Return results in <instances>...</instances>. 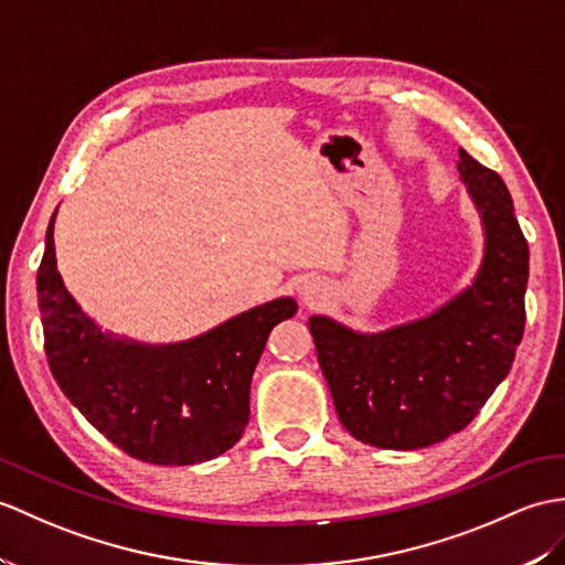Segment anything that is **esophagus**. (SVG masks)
<instances>
[{
	"label": "esophagus",
	"instance_id": "obj_1",
	"mask_svg": "<svg viewBox=\"0 0 565 565\" xmlns=\"http://www.w3.org/2000/svg\"><path fill=\"white\" fill-rule=\"evenodd\" d=\"M298 298L303 300L306 306L320 303V300L324 298V286L318 279H303L298 284Z\"/></svg>",
	"mask_w": 565,
	"mask_h": 565
}]
</instances>
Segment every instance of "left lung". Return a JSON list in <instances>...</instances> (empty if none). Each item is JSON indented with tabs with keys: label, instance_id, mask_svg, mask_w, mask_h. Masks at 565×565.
I'll use <instances>...</instances> for the list:
<instances>
[{
	"label": "left lung",
	"instance_id": "left-lung-1",
	"mask_svg": "<svg viewBox=\"0 0 565 565\" xmlns=\"http://www.w3.org/2000/svg\"><path fill=\"white\" fill-rule=\"evenodd\" d=\"M457 153L483 231L475 279L422 318L380 332L310 315L339 422L375 448L416 450L462 430L505 380L522 339L527 241L501 175Z\"/></svg>",
	"mask_w": 565,
	"mask_h": 565
}]
</instances>
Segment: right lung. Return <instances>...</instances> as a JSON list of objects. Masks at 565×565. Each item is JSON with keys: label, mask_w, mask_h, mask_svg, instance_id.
<instances>
[{"label": "right lung", "mask_w": 565, "mask_h": 565, "mask_svg": "<svg viewBox=\"0 0 565 565\" xmlns=\"http://www.w3.org/2000/svg\"><path fill=\"white\" fill-rule=\"evenodd\" d=\"M55 216L38 269L45 353L67 399L127 455L151 465L214 460L241 440L250 383L274 324L298 303L279 296L182 342L115 334L76 303L57 271Z\"/></svg>", "instance_id": "right-lung-1"}]
</instances>
